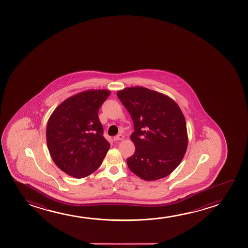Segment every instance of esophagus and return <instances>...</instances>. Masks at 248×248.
<instances>
[{
  "mask_svg": "<svg viewBox=\"0 0 248 248\" xmlns=\"http://www.w3.org/2000/svg\"><path fill=\"white\" fill-rule=\"evenodd\" d=\"M113 140H115V141H119V140H124V136H123V135H119V136H114V138Z\"/></svg>",
  "mask_w": 248,
  "mask_h": 248,
  "instance_id": "1",
  "label": "esophagus"
}]
</instances>
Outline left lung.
<instances>
[{
	"label": "left lung",
	"mask_w": 248,
	"mask_h": 248,
	"mask_svg": "<svg viewBox=\"0 0 248 248\" xmlns=\"http://www.w3.org/2000/svg\"><path fill=\"white\" fill-rule=\"evenodd\" d=\"M117 95L134 123L130 139L136 151L127 158L129 170L146 181L168 176L181 163L188 146L180 107L170 96L142 86L127 87Z\"/></svg>",
	"instance_id": "1"
}]
</instances>
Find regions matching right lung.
I'll list each match as a JSON object with an SVG mask.
<instances>
[{
  "mask_svg": "<svg viewBox=\"0 0 248 248\" xmlns=\"http://www.w3.org/2000/svg\"><path fill=\"white\" fill-rule=\"evenodd\" d=\"M110 94L102 89L72 95L48 119L49 153L56 165L70 176L81 179L94 173L110 148L98 117L99 108Z\"/></svg>",
  "mask_w": 248,
  "mask_h": 248,
  "instance_id": "add662e5",
  "label": "right lung"
}]
</instances>
